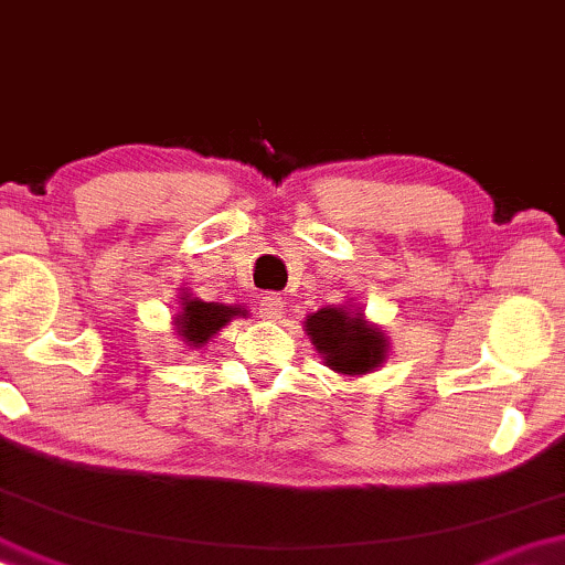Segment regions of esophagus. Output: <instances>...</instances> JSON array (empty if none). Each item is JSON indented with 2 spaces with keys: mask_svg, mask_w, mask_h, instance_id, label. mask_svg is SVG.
Wrapping results in <instances>:
<instances>
[{
  "mask_svg": "<svg viewBox=\"0 0 565 565\" xmlns=\"http://www.w3.org/2000/svg\"><path fill=\"white\" fill-rule=\"evenodd\" d=\"M259 317L262 319H280L282 317V298L275 294H264L259 298Z\"/></svg>",
  "mask_w": 565,
  "mask_h": 565,
  "instance_id": "1",
  "label": "esophagus"
}]
</instances>
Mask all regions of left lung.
<instances>
[{"instance_id": "obj_1", "label": "left lung", "mask_w": 565, "mask_h": 565, "mask_svg": "<svg viewBox=\"0 0 565 565\" xmlns=\"http://www.w3.org/2000/svg\"><path fill=\"white\" fill-rule=\"evenodd\" d=\"M303 327L324 366L343 377L372 374L387 361V332L380 324L369 322L359 303L345 301L343 306H324L306 317Z\"/></svg>"}]
</instances>
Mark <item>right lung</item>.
Segmentation results:
<instances>
[{"label": "right lung", "instance_id": "obj_1", "mask_svg": "<svg viewBox=\"0 0 565 565\" xmlns=\"http://www.w3.org/2000/svg\"><path fill=\"white\" fill-rule=\"evenodd\" d=\"M178 298L180 301L175 315H172V324H175V335L183 343V348H204L230 319L248 315L238 303L225 306L214 301H201V298L188 294V290Z\"/></svg>", "mask_w": 565, "mask_h": 565}]
</instances>
